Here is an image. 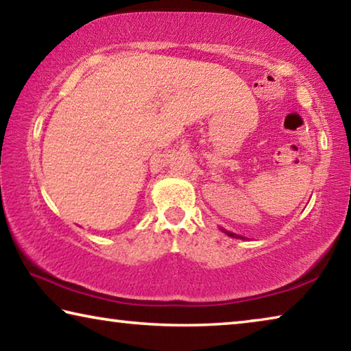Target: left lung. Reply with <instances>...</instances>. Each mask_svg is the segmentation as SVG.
I'll return each mask as SVG.
<instances>
[{
    "instance_id": "1",
    "label": "left lung",
    "mask_w": 351,
    "mask_h": 351,
    "mask_svg": "<svg viewBox=\"0 0 351 351\" xmlns=\"http://www.w3.org/2000/svg\"><path fill=\"white\" fill-rule=\"evenodd\" d=\"M223 232H226V234H228L229 237H232V239H243V237L237 235V234H234V232H228V230H224V229H223Z\"/></svg>"
}]
</instances>
